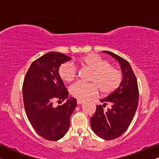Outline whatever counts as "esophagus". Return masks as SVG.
<instances>
[{"mask_svg": "<svg viewBox=\"0 0 159 159\" xmlns=\"http://www.w3.org/2000/svg\"><path fill=\"white\" fill-rule=\"evenodd\" d=\"M84 102V101L83 100H81V99H78L77 100V104L78 105H81L82 103Z\"/></svg>", "mask_w": 159, "mask_h": 159, "instance_id": "1", "label": "esophagus"}]
</instances>
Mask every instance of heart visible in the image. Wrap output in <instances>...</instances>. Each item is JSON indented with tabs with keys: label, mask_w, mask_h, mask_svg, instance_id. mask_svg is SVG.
<instances>
[{
	"label": "heart",
	"mask_w": 159,
	"mask_h": 159,
	"mask_svg": "<svg viewBox=\"0 0 159 159\" xmlns=\"http://www.w3.org/2000/svg\"><path fill=\"white\" fill-rule=\"evenodd\" d=\"M80 63L84 66L93 71L90 83L78 81L69 88L70 94L74 98L86 100L98 94L101 90L103 94L108 95L114 92L122 82V72L112 66L107 60L96 54H90L80 58ZM59 76L63 81H72L78 74L77 67L72 62L62 63L58 69Z\"/></svg>",
	"instance_id": "heart-1"
}]
</instances>
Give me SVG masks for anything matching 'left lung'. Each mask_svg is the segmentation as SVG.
Returning <instances> with one entry per match:
<instances>
[{
  "mask_svg": "<svg viewBox=\"0 0 159 159\" xmlns=\"http://www.w3.org/2000/svg\"><path fill=\"white\" fill-rule=\"evenodd\" d=\"M103 52L115 58L120 63L123 80L114 92L101 99L102 105H96V110L90 118L92 130L105 140H114L121 136L132 123L138 105V86L137 78L129 63L111 52ZM110 103L111 107L105 111L103 107Z\"/></svg>",
  "mask_w": 159,
  "mask_h": 159,
  "instance_id": "obj_1",
  "label": "left lung"
}]
</instances>
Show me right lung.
<instances>
[{"label":"right lung","instance_id":"obj_1","mask_svg":"<svg viewBox=\"0 0 159 159\" xmlns=\"http://www.w3.org/2000/svg\"><path fill=\"white\" fill-rule=\"evenodd\" d=\"M71 57L51 52L32 63L24 79L22 93L25 112L37 134L48 140H57L68 132L70 116L77 101L69 93L59 76L58 69ZM67 101L54 107L56 100Z\"/></svg>","mask_w":159,"mask_h":159}]
</instances>
